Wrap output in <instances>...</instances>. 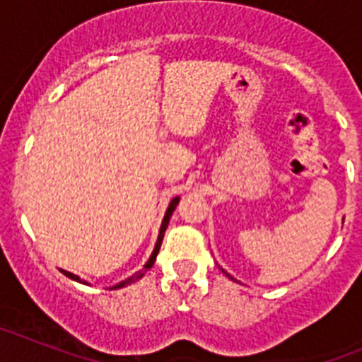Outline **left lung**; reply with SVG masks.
<instances>
[{
  "label": "left lung",
  "mask_w": 362,
  "mask_h": 362,
  "mask_svg": "<svg viewBox=\"0 0 362 362\" xmlns=\"http://www.w3.org/2000/svg\"><path fill=\"white\" fill-rule=\"evenodd\" d=\"M225 274H226V272H225ZM226 276H228V277H230V279H233V277H232V276H230V274H226Z\"/></svg>",
  "instance_id": "1"
}]
</instances>
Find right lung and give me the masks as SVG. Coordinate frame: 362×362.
Here are the masks:
<instances>
[{
	"instance_id": "add662e5",
	"label": "right lung",
	"mask_w": 362,
	"mask_h": 362,
	"mask_svg": "<svg viewBox=\"0 0 362 362\" xmlns=\"http://www.w3.org/2000/svg\"><path fill=\"white\" fill-rule=\"evenodd\" d=\"M177 203H179V197H174V199L170 201V204H168V209H166L165 217H163L161 230H159V235H158V243H156V248H153L152 255H150V259H148V261H146L145 267H143V270H139V272H137V274H134V276H132V277H129V279L121 281L119 284H116V286H112V288H114V290H116V288H123V286H127V284L136 283L137 279H141V277L145 276V270H148V268H152V267H153V263H156V255L159 254V248H161L163 238H165V230H166V226H168V221H170V216H172V214H174V210H175V206H177ZM62 272H63V274H65L66 277H70V279L78 281V283L86 284L85 281H81V279H79L78 276H74V274H70V272H66V270H62Z\"/></svg>"
}]
</instances>
